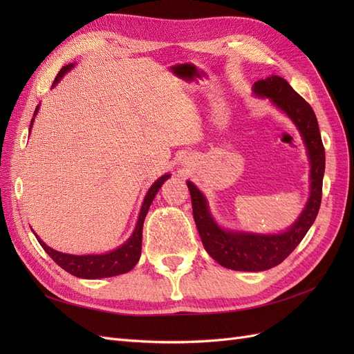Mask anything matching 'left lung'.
I'll return each mask as SVG.
<instances>
[{
	"label": "left lung",
	"mask_w": 354,
	"mask_h": 354,
	"mask_svg": "<svg viewBox=\"0 0 354 354\" xmlns=\"http://www.w3.org/2000/svg\"><path fill=\"white\" fill-rule=\"evenodd\" d=\"M252 90L259 97L270 99L277 109L291 118L301 134L310 159V198L301 216L282 233L255 234L232 232L221 229L214 221L205 196L192 181H187L194 218L207 252L226 269L241 272L272 269L281 264L297 248L316 220L322 201L325 173V147L312 106L277 75L257 81Z\"/></svg>",
	"instance_id": "8db88e82"
}]
</instances>
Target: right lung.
Returning <instances> with one entry per match:
<instances>
[{"label": "right lung", "mask_w": 354, "mask_h": 354, "mask_svg": "<svg viewBox=\"0 0 354 354\" xmlns=\"http://www.w3.org/2000/svg\"><path fill=\"white\" fill-rule=\"evenodd\" d=\"M73 65H66L60 69L57 73V77L53 81V87L62 80L63 75H65L68 71H71ZM39 106H37V109L34 112V116L38 113ZM32 124H34V118H32L30 125H29V131L32 128ZM169 174H165L162 177H159L155 183L151 186V189L147 190V195L145 196L143 205L140 209V214H138V220L136 224V229L133 234L130 236L125 243H122L120 248H116L111 252L106 254H90V255H72V254H63L56 250L50 248L44 242H42L37 234L35 238L38 239L39 245L44 248V251L51 257L53 260L59 264L63 270H66L68 273L82 277V279H100V277H111V276H118L130 272L133 267L140 260V254H142V236H143V223L146 218V214L149 211V207L156 196L158 190L160 186L164 185V181L168 180Z\"/></svg>", "instance_id": "right-lung-1"}]
</instances>
